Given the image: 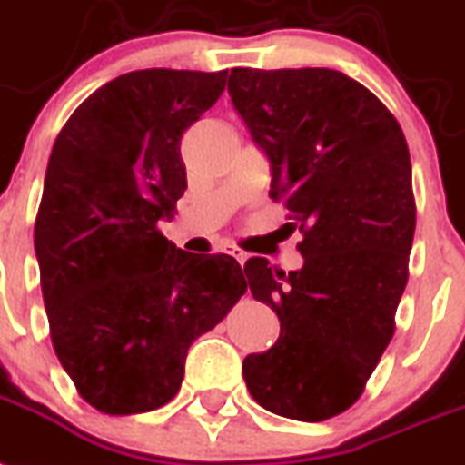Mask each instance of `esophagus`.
Wrapping results in <instances>:
<instances>
[{
    "mask_svg": "<svg viewBox=\"0 0 465 465\" xmlns=\"http://www.w3.org/2000/svg\"><path fill=\"white\" fill-rule=\"evenodd\" d=\"M230 256H232V259H235L237 263H244V261L249 259V254H247V252H242V249H237V247H232V249H230Z\"/></svg>",
    "mask_w": 465,
    "mask_h": 465,
    "instance_id": "obj_1",
    "label": "esophagus"
}]
</instances>
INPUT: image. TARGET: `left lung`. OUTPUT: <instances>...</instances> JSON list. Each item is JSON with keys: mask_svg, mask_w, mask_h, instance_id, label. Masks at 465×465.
Listing matches in <instances>:
<instances>
[{"mask_svg": "<svg viewBox=\"0 0 465 465\" xmlns=\"http://www.w3.org/2000/svg\"><path fill=\"white\" fill-rule=\"evenodd\" d=\"M228 94L304 235L299 271L244 263L280 337L242 375L268 411L328 420L361 397L392 340L416 230L409 147L385 104L340 71L232 68Z\"/></svg>", "mask_w": 465, "mask_h": 465, "instance_id": "8db88e82", "label": "left lung"}]
</instances>
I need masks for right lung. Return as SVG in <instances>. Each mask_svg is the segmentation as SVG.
I'll list each match as a JSON object with an SVG mask.
<instances>
[{
  "label": "right lung",
  "instance_id": "add662e5",
  "mask_svg": "<svg viewBox=\"0 0 465 465\" xmlns=\"http://www.w3.org/2000/svg\"><path fill=\"white\" fill-rule=\"evenodd\" d=\"M223 87L225 71L125 73L54 142L35 223L42 297L61 366L102 413L168 404L190 344L247 292L232 256L190 254L156 230L187 190L180 137Z\"/></svg>",
  "mask_w": 465,
  "mask_h": 465
}]
</instances>
